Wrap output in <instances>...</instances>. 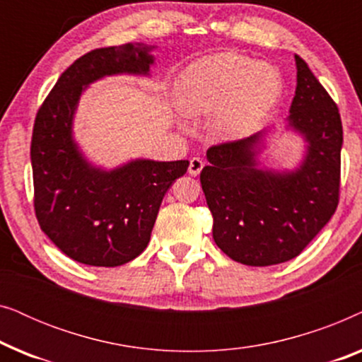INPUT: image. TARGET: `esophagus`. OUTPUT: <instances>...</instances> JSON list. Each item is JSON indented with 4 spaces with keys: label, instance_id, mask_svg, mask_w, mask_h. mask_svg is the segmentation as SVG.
Here are the masks:
<instances>
[{
    "label": "esophagus",
    "instance_id": "obj_1",
    "mask_svg": "<svg viewBox=\"0 0 362 362\" xmlns=\"http://www.w3.org/2000/svg\"><path fill=\"white\" fill-rule=\"evenodd\" d=\"M202 168H204V161H202L201 158L194 156L189 160V168H187V171H189V175L197 176L202 171Z\"/></svg>",
    "mask_w": 362,
    "mask_h": 362
}]
</instances>
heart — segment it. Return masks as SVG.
<instances>
[{
	"label": "heart",
	"instance_id": "heart-1",
	"mask_svg": "<svg viewBox=\"0 0 362 362\" xmlns=\"http://www.w3.org/2000/svg\"><path fill=\"white\" fill-rule=\"evenodd\" d=\"M281 92L284 81L275 67L234 52L192 62L176 82L177 107L187 117L212 113L207 132L217 141H240L255 133Z\"/></svg>",
	"mask_w": 362,
	"mask_h": 362
}]
</instances>
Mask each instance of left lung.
I'll use <instances>...</instances> for the list:
<instances>
[{
    "instance_id": "1",
    "label": "left lung",
    "mask_w": 362,
    "mask_h": 362,
    "mask_svg": "<svg viewBox=\"0 0 362 362\" xmlns=\"http://www.w3.org/2000/svg\"><path fill=\"white\" fill-rule=\"evenodd\" d=\"M288 128L306 141L295 171L262 170L265 130L207 150L201 186L212 237L232 260L267 267L295 259L328 224L339 202L343 125L338 107L300 56Z\"/></svg>"
}]
</instances>
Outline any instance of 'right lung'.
<instances>
[{
	"label": "right lung",
	"instance_id": "obj_1",
	"mask_svg": "<svg viewBox=\"0 0 362 362\" xmlns=\"http://www.w3.org/2000/svg\"><path fill=\"white\" fill-rule=\"evenodd\" d=\"M141 44L83 54L59 77L37 110L31 140L34 211L44 234L72 260L118 267L146 249L166 191L189 161L135 160L115 170L92 166L72 136L88 83L115 74L148 76L155 59Z\"/></svg>",
	"mask_w": 362,
	"mask_h": 362
}]
</instances>
